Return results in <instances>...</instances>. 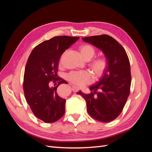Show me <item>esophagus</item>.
<instances>
[{"instance_id":"34e87169","label":"esophagus","mask_w":152,"mask_h":152,"mask_svg":"<svg viewBox=\"0 0 152 152\" xmlns=\"http://www.w3.org/2000/svg\"><path fill=\"white\" fill-rule=\"evenodd\" d=\"M79 90H80L79 87H78L75 86H72V91L73 92H75V93H77V92H78Z\"/></svg>"}]
</instances>
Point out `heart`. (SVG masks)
Wrapping results in <instances>:
<instances>
[{"label": "heart", "mask_w": 152, "mask_h": 152, "mask_svg": "<svg viewBox=\"0 0 152 152\" xmlns=\"http://www.w3.org/2000/svg\"><path fill=\"white\" fill-rule=\"evenodd\" d=\"M79 50L81 56L87 61L93 58L96 54L95 49L89 44L82 45ZM107 65V59L104 57L96 58L89 64L92 72L96 77H100L103 74ZM67 79L73 84L82 86L89 82L91 77L90 73L86 71H74L68 73Z\"/></svg>", "instance_id": "heart-1"}]
</instances>
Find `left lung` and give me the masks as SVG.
<instances>
[{"label": "left lung", "mask_w": 152, "mask_h": 152, "mask_svg": "<svg viewBox=\"0 0 152 152\" xmlns=\"http://www.w3.org/2000/svg\"><path fill=\"white\" fill-rule=\"evenodd\" d=\"M102 50L108 65L97 83L91 86V93L81 95L87 103V112L96 121L109 122L122 111L130 94L131 83L129 59L125 49L111 36L101 35L82 38Z\"/></svg>", "instance_id": "obj_1"}]
</instances>
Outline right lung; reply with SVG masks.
<instances>
[{
    "label": "right lung",
    "mask_w": 152,
    "mask_h": 152,
    "mask_svg": "<svg viewBox=\"0 0 152 152\" xmlns=\"http://www.w3.org/2000/svg\"><path fill=\"white\" fill-rule=\"evenodd\" d=\"M79 39L57 36L45 40L33 49L27 61L23 80L25 97L35 117L45 123L56 122L65 113L66 99L57 93L58 86L65 82L57 75L59 59ZM50 81L59 83L50 88Z\"/></svg>",
    "instance_id": "add662e5"
}]
</instances>
